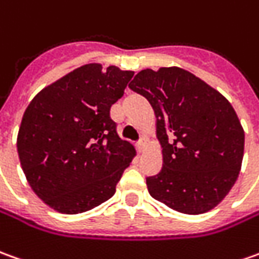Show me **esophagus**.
Returning <instances> with one entry per match:
<instances>
[{"instance_id": "34e87169", "label": "esophagus", "mask_w": 259, "mask_h": 259, "mask_svg": "<svg viewBox=\"0 0 259 259\" xmlns=\"http://www.w3.org/2000/svg\"><path fill=\"white\" fill-rule=\"evenodd\" d=\"M135 147H137L138 152H141V151H144V147H145V141H144V140H140V141L135 144Z\"/></svg>"}]
</instances>
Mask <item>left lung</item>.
<instances>
[{
  "mask_svg": "<svg viewBox=\"0 0 259 259\" xmlns=\"http://www.w3.org/2000/svg\"><path fill=\"white\" fill-rule=\"evenodd\" d=\"M150 101L162 169L147 177L151 197L178 212L217 206L238 178L245 135L228 100L178 67L142 69L128 85Z\"/></svg>",
  "mask_w": 259,
  "mask_h": 259,
  "instance_id": "left-lung-1",
  "label": "left lung"
}]
</instances>
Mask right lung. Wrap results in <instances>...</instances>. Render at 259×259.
<instances>
[{
    "mask_svg": "<svg viewBox=\"0 0 259 259\" xmlns=\"http://www.w3.org/2000/svg\"><path fill=\"white\" fill-rule=\"evenodd\" d=\"M133 71L87 64L48 85L29 102L17 148L31 188L62 214H79L115 194L135 148L122 141L111 105Z\"/></svg>",
    "mask_w": 259,
    "mask_h": 259,
    "instance_id": "1",
    "label": "right lung"
}]
</instances>
